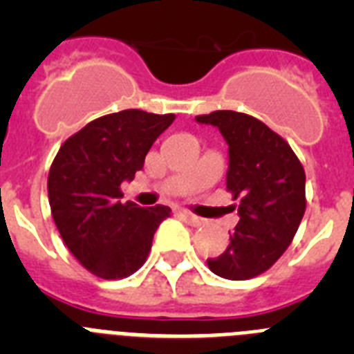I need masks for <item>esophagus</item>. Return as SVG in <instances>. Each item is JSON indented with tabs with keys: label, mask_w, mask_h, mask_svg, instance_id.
Returning <instances> with one entry per match:
<instances>
[{
	"label": "esophagus",
	"mask_w": 354,
	"mask_h": 354,
	"mask_svg": "<svg viewBox=\"0 0 354 354\" xmlns=\"http://www.w3.org/2000/svg\"><path fill=\"white\" fill-rule=\"evenodd\" d=\"M179 214L183 216V218H184V220L187 221V223L193 225V227H200V225L204 223V220H202V218H200V216L193 214V212L186 211V209H179Z\"/></svg>",
	"instance_id": "34e87169"
}]
</instances>
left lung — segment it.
Listing matches in <instances>:
<instances>
[{"label": "left lung", "mask_w": 354, "mask_h": 354, "mask_svg": "<svg viewBox=\"0 0 354 354\" xmlns=\"http://www.w3.org/2000/svg\"><path fill=\"white\" fill-rule=\"evenodd\" d=\"M218 127L228 145L227 189L239 198V223L209 270L248 280L282 257L305 214V170L289 143L257 118L230 109L195 118Z\"/></svg>", "instance_id": "left-lung-1"}]
</instances>
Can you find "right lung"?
I'll return each instance as SVG.
<instances>
[{
    "mask_svg": "<svg viewBox=\"0 0 354 354\" xmlns=\"http://www.w3.org/2000/svg\"><path fill=\"white\" fill-rule=\"evenodd\" d=\"M175 115L124 109L72 134L49 170L51 214L72 255L97 277L117 280L142 268L170 207L122 204L120 184L133 180Z\"/></svg>",
    "mask_w": 354,
    "mask_h": 354,
    "instance_id": "1",
    "label": "right lung"
}]
</instances>
